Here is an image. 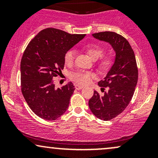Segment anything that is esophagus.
<instances>
[{"label":"esophagus","mask_w":158,"mask_h":158,"mask_svg":"<svg viewBox=\"0 0 158 158\" xmlns=\"http://www.w3.org/2000/svg\"><path fill=\"white\" fill-rule=\"evenodd\" d=\"M75 88H76V89H77V90H81V88H83V86H82V85H76Z\"/></svg>","instance_id":"obj_1"}]
</instances>
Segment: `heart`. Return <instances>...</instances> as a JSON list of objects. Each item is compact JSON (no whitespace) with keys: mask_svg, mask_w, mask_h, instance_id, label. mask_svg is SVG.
Wrapping results in <instances>:
<instances>
[{"mask_svg":"<svg viewBox=\"0 0 158 158\" xmlns=\"http://www.w3.org/2000/svg\"><path fill=\"white\" fill-rule=\"evenodd\" d=\"M85 51L89 54V56L93 59H98L97 64L102 70H107L113 64V59L110 56H102L105 50L100 45L90 43L85 46ZM76 51L73 49H70L64 52V61L65 64L71 65L75 60ZM94 77V73L93 72L88 71V70H79L73 72L70 74V78L79 84L85 85L88 83L92 78Z\"/></svg>","mask_w":158,"mask_h":158,"instance_id":"heart-1","label":"heart"}]
</instances>
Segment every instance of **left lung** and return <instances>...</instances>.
I'll list each match as a JSON object with an SVG mask.
<instances>
[{"instance_id":"left-lung-1","label":"left lung","mask_w":158,"mask_h":158,"mask_svg":"<svg viewBox=\"0 0 158 158\" xmlns=\"http://www.w3.org/2000/svg\"><path fill=\"white\" fill-rule=\"evenodd\" d=\"M96 39L110 43L116 52L115 62L98 85L104 92L94 90L88 102L91 112L97 118L108 121L115 118L131 102L138 79V69L135 52L128 41L114 32L94 33ZM107 87L108 92H104Z\"/></svg>"}]
</instances>
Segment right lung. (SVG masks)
<instances>
[{
  "label": "right lung",
  "instance_id": "1",
  "mask_svg": "<svg viewBox=\"0 0 158 158\" xmlns=\"http://www.w3.org/2000/svg\"><path fill=\"white\" fill-rule=\"evenodd\" d=\"M56 28L41 30L30 41L21 61V88L32 111L55 120L66 111L75 88L69 82L55 88L53 79L64 69V52L85 37Z\"/></svg>",
  "mask_w": 158,
  "mask_h": 158
}]
</instances>
